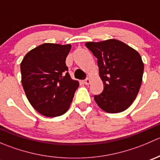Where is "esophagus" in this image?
Wrapping results in <instances>:
<instances>
[{
    "mask_svg": "<svg viewBox=\"0 0 160 160\" xmlns=\"http://www.w3.org/2000/svg\"><path fill=\"white\" fill-rule=\"evenodd\" d=\"M90 83V80L89 78H87L83 80V83H84L85 85H88Z\"/></svg>",
    "mask_w": 160,
    "mask_h": 160,
    "instance_id": "1",
    "label": "esophagus"
}]
</instances>
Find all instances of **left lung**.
Segmentation results:
<instances>
[{
    "label": "left lung",
    "instance_id": "8db88e82",
    "mask_svg": "<svg viewBox=\"0 0 160 160\" xmlns=\"http://www.w3.org/2000/svg\"><path fill=\"white\" fill-rule=\"evenodd\" d=\"M98 59L102 93L94 100L102 110L119 113L126 110L139 91L144 64L139 53L116 39L85 44Z\"/></svg>",
    "mask_w": 160,
    "mask_h": 160
}]
</instances>
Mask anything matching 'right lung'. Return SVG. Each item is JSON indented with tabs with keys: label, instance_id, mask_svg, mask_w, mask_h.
Instances as JSON below:
<instances>
[{
	"label": "right lung",
	"instance_id": "add662e5",
	"mask_svg": "<svg viewBox=\"0 0 160 160\" xmlns=\"http://www.w3.org/2000/svg\"><path fill=\"white\" fill-rule=\"evenodd\" d=\"M70 49V44L44 43L28 52L21 63L27 98L35 110L46 117L65 114L79 87L66 65Z\"/></svg>",
	"mask_w": 160,
	"mask_h": 160
}]
</instances>
